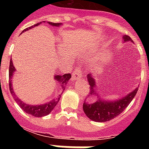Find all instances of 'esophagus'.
Listing matches in <instances>:
<instances>
[{
  "instance_id": "34e87169",
  "label": "esophagus",
  "mask_w": 149,
  "mask_h": 149,
  "mask_svg": "<svg viewBox=\"0 0 149 149\" xmlns=\"http://www.w3.org/2000/svg\"><path fill=\"white\" fill-rule=\"evenodd\" d=\"M81 70L80 68H77L72 72V81H78L79 79H81Z\"/></svg>"
}]
</instances>
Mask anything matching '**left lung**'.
Returning <instances> with one entry per match:
<instances>
[{"mask_svg":"<svg viewBox=\"0 0 149 149\" xmlns=\"http://www.w3.org/2000/svg\"><path fill=\"white\" fill-rule=\"evenodd\" d=\"M123 41L133 42L131 37L126 35L123 36ZM87 80L90 86V93L88 97H92L95 96L97 97V99L95 101L84 100L83 104V110L88 118L96 122L109 121L120 115L128 107L138 91V88H136L132 92L120 99L114 100H105V98L100 96L99 93L97 92V83L93 74H88Z\"/></svg>","mask_w":149,"mask_h":149,"instance_id":"left-lung-1","label":"left lung"}]
</instances>
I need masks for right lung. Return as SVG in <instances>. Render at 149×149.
<instances>
[{
    "instance_id": "right-lung-1",
    "label": "right lung",
    "mask_w": 149,
    "mask_h": 149,
    "mask_svg": "<svg viewBox=\"0 0 149 149\" xmlns=\"http://www.w3.org/2000/svg\"><path fill=\"white\" fill-rule=\"evenodd\" d=\"M45 22V21H42ZM42 22H40L37 23V24H34L31 27L28 28L22 31V33H24L25 31H28L33 29V28L38 26L39 24H40ZM49 25H52V26H56V27H59L62 25L61 23H52V22H48ZM16 72V68L13 66V60L12 58L10 59V65H9V71H8V77H9V90L10 93L13 95V97L14 98L15 101L18 104V105L21 107L22 109L24 110V112L28 113V114H30V115L36 116V117H41V116H45L49 115L50 112H52V109L56 107V105L59 102V100L61 99V96L62 93L65 90V85L68 84L69 79L71 78V74L68 73V74H64V75H55L54 76V81H55L56 84L57 85L58 88L59 93L57 97H56L55 98H53L52 100H51L49 102L45 104H29L22 101V100L19 98V97L15 94L14 90H13V82H12V79L13 77V74Z\"/></svg>"
}]
</instances>
